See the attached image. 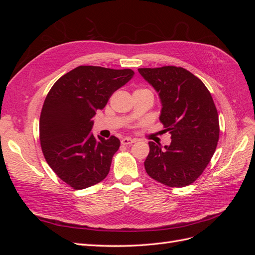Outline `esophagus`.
<instances>
[{
  "instance_id": "34e87169",
  "label": "esophagus",
  "mask_w": 255,
  "mask_h": 255,
  "mask_svg": "<svg viewBox=\"0 0 255 255\" xmlns=\"http://www.w3.org/2000/svg\"><path fill=\"white\" fill-rule=\"evenodd\" d=\"M135 141H136V139H132V138H129V137H126V138H123V139L121 140V144L128 145V144L134 143Z\"/></svg>"
}]
</instances>
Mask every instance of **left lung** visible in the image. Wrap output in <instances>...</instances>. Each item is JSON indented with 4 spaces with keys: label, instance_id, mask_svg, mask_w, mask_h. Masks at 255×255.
I'll use <instances>...</instances> for the list:
<instances>
[{
    "label": "left lung",
    "instance_id": "1",
    "mask_svg": "<svg viewBox=\"0 0 255 255\" xmlns=\"http://www.w3.org/2000/svg\"><path fill=\"white\" fill-rule=\"evenodd\" d=\"M156 90L161 103L159 120L171 143L149 142L144 169L152 179L169 187H184L202 174L219 139V119L203 82L175 66L138 69Z\"/></svg>",
    "mask_w": 255,
    "mask_h": 255
}]
</instances>
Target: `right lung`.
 I'll use <instances>...</instances> for the list:
<instances>
[{
	"instance_id": "1",
	"label": "right lung",
	"mask_w": 255,
	"mask_h": 255,
	"mask_svg": "<svg viewBox=\"0 0 255 255\" xmlns=\"http://www.w3.org/2000/svg\"><path fill=\"white\" fill-rule=\"evenodd\" d=\"M133 75L130 69L80 66L50 89L39 121L41 149L52 170L72 188L90 187L109 174L120 140L96 138L92 118Z\"/></svg>"
}]
</instances>
